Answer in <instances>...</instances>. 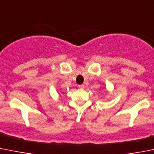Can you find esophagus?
<instances>
[{
  "mask_svg": "<svg viewBox=\"0 0 154 154\" xmlns=\"http://www.w3.org/2000/svg\"><path fill=\"white\" fill-rule=\"evenodd\" d=\"M78 87L80 88V89H84L85 86H84V85H83V84H81V85H79Z\"/></svg>",
  "mask_w": 154,
  "mask_h": 154,
  "instance_id": "34e87169",
  "label": "esophagus"
}]
</instances>
